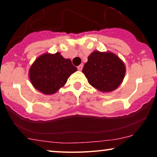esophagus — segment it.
I'll return each instance as SVG.
<instances>
[{
  "mask_svg": "<svg viewBox=\"0 0 157 157\" xmlns=\"http://www.w3.org/2000/svg\"><path fill=\"white\" fill-rule=\"evenodd\" d=\"M82 68H83V65L82 64H80V66H77V69H78L79 71H81V70L82 69Z\"/></svg>",
  "mask_w": 157,
  "mask_h": 157,
  "instance_id": "34e87169",
  "label": "esophagus"
}]
</instances>
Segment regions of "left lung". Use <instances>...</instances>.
I'll return each instance as SVG.
<instances>
[{
    "label": "left lung",
    "mask_w": 157,
    "mask_h": 157,
    "mask_svg": "<svg viewBox=\"0 0 157 157\" xmlns=\"http://www.w3.org/2000/svg\"><path fill=\"white\" fill-rule=\"evenodd\" d=\"M82 73L93 87L102 92H109L122 83L125 66L112 52L94 51L88 57Z\"/></svg>",
    "instance_id": "left-lung-1"
}]
</instances>
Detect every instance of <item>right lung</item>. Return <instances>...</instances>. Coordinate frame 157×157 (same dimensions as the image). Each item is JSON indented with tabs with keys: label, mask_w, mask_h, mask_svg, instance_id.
Listing matches in <instances>:
<instances>
[{
	"label": "right lung",
	"mask_w": 157,
	"mask_h": 157,
	"mask_svg": "<svg viewBox=\"0 0 157 157\" xmlns=\"http://www.w3.org/2000/svg\"><path fill=\"white\" fill-rule=\"evenodd\" d=\"M77 68L59 52L44 54L36 59L29 69V79L36 89L44 94H53L67 82Z\"/></svg>",
	"instance_id": "obj_1"
}]
</instances>
